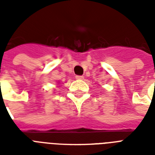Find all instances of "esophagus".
Listing matches in <instances>:
<instances>
[{
	"label": "esophagus",
	"instance_id": "1",
	"mask_svg": "<svg viewBox=\"0 0 155 155\" xmlns=\"http://www.w3.org/2000/svg\"><path fill=\"white\" fill-rule=\"evenodd\" d=\"M75 78H76L77 80H84V76H83V75H76Z\"/></svg>",
	"mask_w": 155,
	"mask_h": 155
}]
</instances>
